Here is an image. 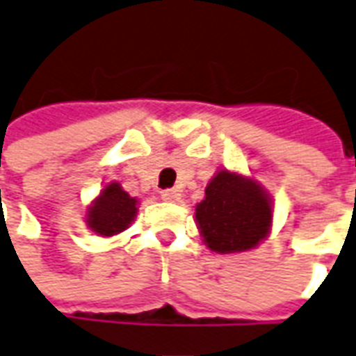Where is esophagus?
Here are the masks:
<instances>
[{
  "label": "esophagus",
  "mask_w": 356,
  "mask_h": 356,
  "mask_svg": "<svg viewBox=\"0 0 356 356\" xmlns=\"http://www.w3.org/2000/svg\"><path fill=\"white\" fill-rule=\"evenodd\" d=\"M161 199L167 200V202H176L180 199V193H178V189H163Z\"/></svg>",
  "instance_id": "obj_1"
}]
</instances>
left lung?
<instances>
[{"label": "left lung", "mask_w": 356, "mask_h": 356, "mask_svg": "<svg viewBox=\"0 0 356 356\" xmlns=\"http://www.w3.org/2000/svg\"><path fill=\"white\" fill-rule=\"evenodd\" d=\"M195 208L200 234L212 251L236 253L255 248L268 234L272 207L259 184L219 170Z\"/></svg>", "instance_id": "8db88e82"}]
</instances>
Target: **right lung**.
<instances>
[{"label": "right lung", "instance_id": "1", "mask_svg": "<svg viewBox=\"0 0 356 356\" xmlns=\"http://www.w3.org/2000/svg\"><path fill=\"white\" fill-rule=\"evenodd\" d=\"M135 216H137V199L125 193L118 181H112L90 207L88 225L97 234L112 236L125 231Z\"/></svg>", "mask_w": 356, "mask_h": 356}]
</instances>
